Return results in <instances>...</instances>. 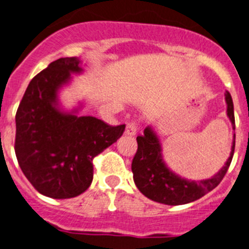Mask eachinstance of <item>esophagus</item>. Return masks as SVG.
Returning a JSON list of instances; mask_svg holds the SVG:
<instances>
[{
	"label": "esophagus",
	"mask_w": 249,
	"mask_h": 249,
	"mask_svg": "<svg viewBox=\"0 0 249 249\" xmlns=\"http://www.w3.org/2000/svg\"><path fill=\"white\" fill-rule=\"evenodd\" d=\"M137 130H138L137 123H135V121H129L128 124H126V129H125V134L135 135L137 134Z\"/></svg>",
	"instance_id": "1"
}]
</instances>
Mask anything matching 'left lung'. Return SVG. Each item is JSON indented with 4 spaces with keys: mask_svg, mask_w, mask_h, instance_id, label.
Wrapping results in <instances>:
<instances>
[{
    "mask_svg": "<svg viewBox=\"0 0 249 249\" xmlns=\"http://www.w3.org/2000/svg\"><path fill=\"white\" fill-rule=\"evenodd\" d=\"M225 101H227L228 118L231 119L233 129H235L234 106L229 92L225 93ZM137 142L138 149L133 158L131 171H133L134 182L139 191L144 196H147L148 199L160 204L183 205L206 195L224 178L234 154L235 134L233 135L231 156L223 168L212 178L201 179V181H190L182 178L166 166L162 157L160 139L150 126L144 129L143 135L137 137Z\"/></svg>",
    "mask_w": 249,
    "mask_h": 249,
    "instance_id": "8db88e82",
    "label": "left lung"
}]
</instances>
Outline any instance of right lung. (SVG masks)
Listing matches in <instances>:
<instances>
[{
	"label": "right lung",
	"mask_w": 249,
	"mask_h": 249,
	"mask_svg": "<svg viewBox=\"0 0 249 249\" xmlns=\"http://www.w3.org/2000/svg\"><path fill=\"white\" fill-rule=\"evenodd\" d=\"M78 58H59L29 83L16 112L15 153L25 177L41 195L71 199L89 189L92 160L118 141L125 125L111 126L78 110L62 111L58 89L71 73H81Z\"/></svg>",
	"instance_id": "1"
}]
</instances>
